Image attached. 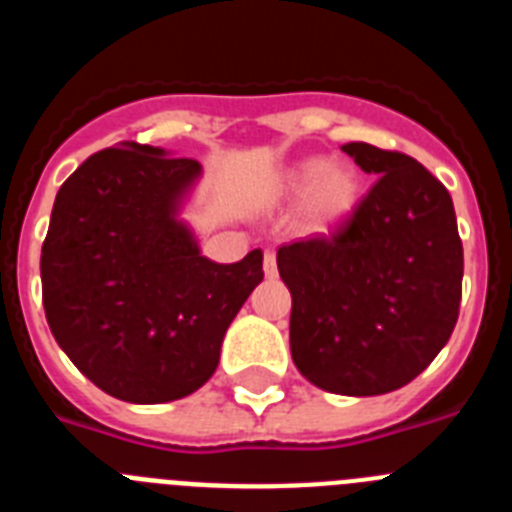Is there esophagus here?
Segmentation results:
<instances>
[{
	"label": "esophagus",
	"mask_w": 512,
	"mask_h": 512,
	"mask_svg": "<svg viewBox=\"0 0 512 512\" xmlns=\"http://www.w3.org/2000/svg\"><path fill=\"white\" fill-rule=\"evenodd\" d=\"M264 274L266 277H277V253L274 251L264 253Z\"/></svg>",
	"instance_id": "1"
}]
</instances>
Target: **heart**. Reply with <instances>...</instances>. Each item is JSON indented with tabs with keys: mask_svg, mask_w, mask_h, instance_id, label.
Returning a JSON list of instances; mask_svg holds the SVG:
<instances>
[{
	"mask_svg": "<svg viewBox=\"0 0 512 512\" xmlns=\"http://www.w3.org/2000/svg\"><path fill=\"white\" fill-rule=\"evenodd\" d=\"M289 197H305V223L310 230H333L343 223L359 202V174L351 166L333 164L325 158H307L284 179Z\"/></svg>",
	"mask_w": 512,
	"mask_h": 512,
	"instance_id": "heart-1",
	"label": "heart"
}]
</instances>
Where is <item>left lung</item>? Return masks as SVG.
<instances>
[{
  "label": "left lung",
  "instance_id": "8db88e82",
  "mask_svg": "<svg viewBox=\"0 0 512 512\" xmlns=\"http://www.w3.org/2000/svg\"><path fill=\"white\" fill-rule=\"evenodd\" d=\"M341 151L377 182L333 233L279 248L277 266L302 377L372 397L413 382L451 338L464 248L449 189L423 164L369 143Z\"/></svg>",
  "mask_w": 512,
  "mask_h": 512
}]
</instances>
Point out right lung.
I'll list each match as a JSON object with an SVG mask.
<instances>
[{
	"instance_id": "right-lung-1",
	"label": "right lung",
	"mask_w": 512,
	"mask_h": 512,
	"mask_svg": "<svg viewBox=\"0 0 512 512\" xmlns=\"http://www.w3.org/2000/svg\"><path fill=\"white\" fill-rule=\"evenodd\" d=\"M194 158L122 143L89 156L58 189L40 253L53 338L117 400L158 405L215 374L225 330L264 279V253L205 259L176 207Z\"/></svg>"
}]
</instances>
